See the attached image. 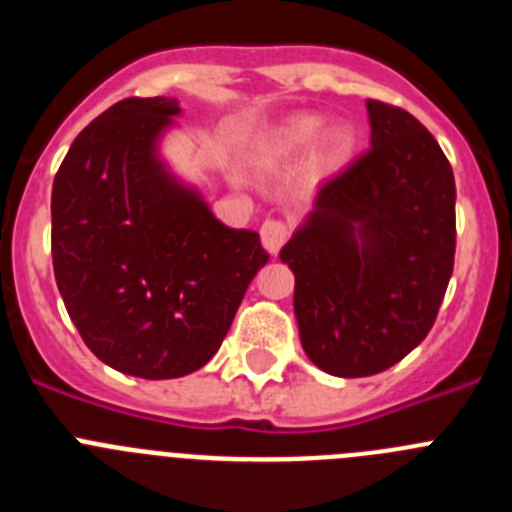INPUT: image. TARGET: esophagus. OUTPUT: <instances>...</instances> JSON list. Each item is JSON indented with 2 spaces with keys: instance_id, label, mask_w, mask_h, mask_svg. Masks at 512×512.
<instances>
[{
  "instance_id": "1",
  "label": "esophagus",
  "mask_w": 512,
  "mask_h": 512,
  "mask_svg": "<svg viewBox=\"0 0 512 512\" xmlns=\"http://www.w3.org/2000/svg\"><path fill=\"white\" fill-rule=\"evenodd\" d=\"M289 235V225L284 223V220H266L264 225H261V243H264L266 251L274 256V253H279V248L284 246V241H287Z\"/></svg>"
}]
</instances>
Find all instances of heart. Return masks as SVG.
I'll return each mask as SVG.
<instances>
[{
  "mask_svg": "<svg viewBox=\"0 0 512 512\" xmlns=\"http://www.w3.org/2000/svg\"><path fill=\"white\" fill-rule=\"evenodd\" d=\"M325 130V120L318 115H300L282 122L264 140L269 158H292L310 151ZM356 130L351 125H333L323 135V161L330 166L346 164L356 148Z\"/></svg>",
  "mask_w": 512,
  "mask_h": 512,
  "instance_id": "heart-1",
  "label": "heart"
}]
</instances>
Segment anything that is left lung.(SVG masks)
<instances>
[{
  "label": "left lung",
  "instance_id": "1",
  "mask_svg": "<svg viewBox=\"0 0 512 512\" xmlns=\"http://www.w3.org/2000/svg\"><path fill=\"white\" fill-rule=\"evenodd\" d=\"M372 148L315 192L279 259L295 274V318L310 361L372 377L428 336L456 248L449 158L410 112L366 99Z\"/></svg>",
  "mask_w": 512,
  "mask_h": 512
}]
</instances>
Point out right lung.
Listing matches in <instances>:
<instances>
[{
	"mask_svg": "<svg viewBox=\"0 0 512 512\" xmlns=\"http://www.w3.org/2000/svg\"><path fill=\"white\" fill-rule=\"evenodd\" d=\"M182 107L112 104L76 135L51 194V251L71 323L99 361L130 377L197 372L223 343L256 271V230L212 215L161 156Z\"/></svg>",
	"mask_w": 512,
	"mask_h": 512,
	"instance_id": "add662e5",
	"label": "right lung"
}]
</instances>
